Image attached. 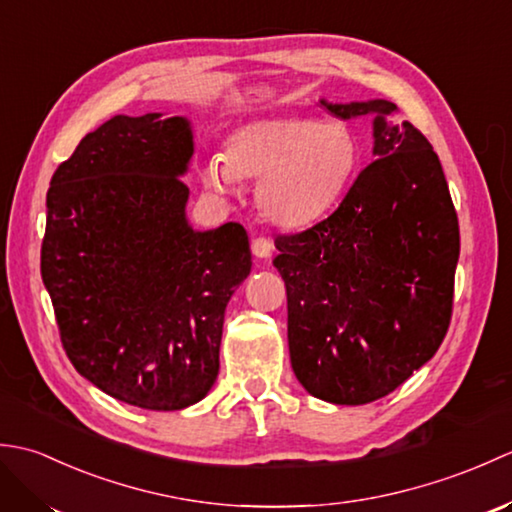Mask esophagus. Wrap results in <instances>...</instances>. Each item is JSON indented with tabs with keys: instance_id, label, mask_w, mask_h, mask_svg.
<instances>
[{
	"instance_id": "obj_1",
	"label": "esophagus",
	"mask_w": 512,
	"mask_h": 512,
	"mask_svg": "<svg viewBox=\"0 0 512 512\" xmlns=\"http://www.w3.org/2000/svg\"><path fill=\"white\" fill-rule=\"evenodd\" d=\"M250 250H253V255L259 257V259H266L270 257V253H273V239L268 237H253L250 239Z\"/></svg>"
}]
</instances>
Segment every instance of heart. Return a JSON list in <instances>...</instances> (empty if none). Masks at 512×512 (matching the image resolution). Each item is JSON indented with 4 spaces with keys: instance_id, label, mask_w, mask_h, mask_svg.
Returning <instances> with one entry per match:
<instances>
[{
    "instance_id": "obj_1",
    "label": "heart",
    "mask_w": 512,
    "mask_h": 512,
    "mask_svg": "<svg viewBox=\"0 0 512 512\" xmlns=\"http://www.w3.org/2000/svg\"><path fill=\"white\" fill-rule=\"evenodd\" d=\"M361 165L350 127L317 118H262L235 129L224 156L204 162L206 189L231 193L235 180H257V206L268 222L301 228L343 198Z\"/></svg>"
}]
</instances>
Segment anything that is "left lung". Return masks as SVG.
<instances>
[{"mask_svg":"<svg viewBox=\"0 0 512 512\" xmlns=\"http://www.w3.org/2000/svg\"><path fill=\"white\" fill-rule=\"evenodd\" d=\"M374 116L376 160L330 217L277 235L288 292V347L299 383L334 405H367L438 352L453 312L458 213L438 154L389 101L328 103Z\"/></svg>","mask_w":512,"mask_h":512,"instance_id":"8db88e82","label":"left lung"}]
</instances>
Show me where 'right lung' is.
Here are the masks:
<instances>
[{"mask_svg":"<svg viewBox=\"0 0 512 512\" xmlns=\"http://www.w3.org/2000/svg\"><path fill=\"white\" fill-rule=\"evenodd\" d=\"M182 116H114L48 189L41 277L74 369L127 405L176 411L220 372L224 310L250 273L248 235L193 231Z\"/></svg>","mask_w":512,"mask_h":512,"instance_id":"add662e5","label":"right lung"}]
</instances>
